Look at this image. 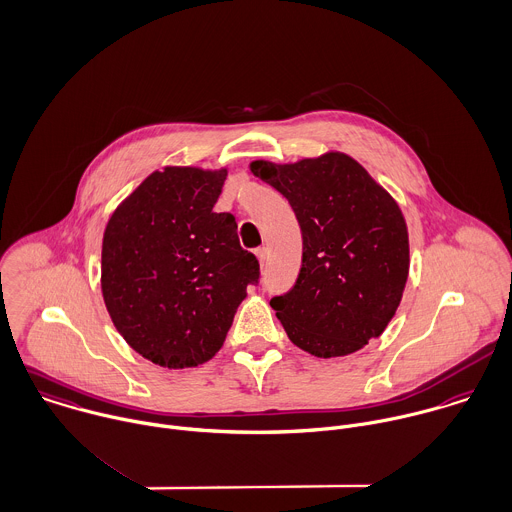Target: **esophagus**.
Segmentation results:
<instances>
[{
    "label": "esophagus",
    "instance_id": "1",
    "mask_svg": "<svg viewBox=\"0 0 512 512\" xmlns=\"http://www.w3.org/2000/svg\"><path fill=\"white\" fill-rule=\"evenodd\" d=\"M256 258H258V262H260V266H264V262H266V258H268V250L262 246V248H258L256 250Z\"/></svg>",
    "mask_w": 512,
    "mask_h": 512
}]
</instances>
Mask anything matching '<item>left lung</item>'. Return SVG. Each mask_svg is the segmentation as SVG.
<instances>
[{
    "label": "left lung",
    "mask_w": 512,
    "mask_h": 512,
    "mask_svg": "<svg viewBox=\"0 0 512 512\" xmlns=\"http://www.w3.org/2000/svg\"><path fill=\"white\" fill-rule=\"evenodd\" d=\"M250 171L288 198L302 230L298 280L270 300L290 341L340 357L379 338L409 274L407 224L393 196L338 151L290 165L254 161Z\"/></svg>",
    "instance_id": "obj_1"
}]
</instances>
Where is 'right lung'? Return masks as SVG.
<instances>
[{
    "instance_id": "right-lung-1",
    "label": "right lung",
    "mask_w": 512,
    "mask_h": 512,
    "mask_svg": "<svg viewBox=\"0 0 512 512\" xmlns=\"http://www.w3.org/2000/svg\"><path fill=\"white\" fill-rule=\"evenodd\" d=\"M226 169L165 167L111 214L101 252L107 312L137 353L169 367L212 359L260 266L228 212H214Z\"/></svg>"
}]
</instances>
